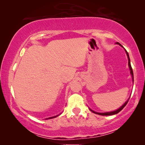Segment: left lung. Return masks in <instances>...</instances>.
I'll list each match as a JSON object with an SVG mask.
<instances>
[{
    "instance_id": "8db88e82",
    "label": "left lung",
    "mask_w": 145,
    "mask_h": 145,
    "mask_svg": "<svg viewBox=\"0 0 145 145\" xmlns=\"http://www.w3.org/2000/svg\"><path fill=\"white\" fill-rule=\"evenodd\" d=\"M116 43V44H118V45H120L121 47H122L123 48H124V47H123L122 45H121L120 43L117 42V43ZM125 49V52H126V54H127V58H128V65H129V70H130V74H131V78H132V81H133V82H134L133 72V69H132V67H131V62H130V59H129V54H128L127 51L125 50V49ZM129 98H130V97H129ZM129 100V98H128L126 102H125L124 104H123L122 106L120 107V108H119L118 109H117V110H114V111H112V112H96V111H95V110H93L92 109H91L90 108H89V109H90V110L91 111V112H92L93 113H94V114H96L100 115V116H112V115H115V114H118V113L120 112V111H121V110H123V109L124 107L126 106L127 104V102H128Z\"/></svg>"
}]
</instances>
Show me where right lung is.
<instances>
[{"label":"right lung","instance_id":"1","mask_svg":"<svg viewBox=\"0 0 145 145\" xmlns=\"http://www.w3.org/2000/svg\"><path fill=\"white\" fill-rule=\"evenodd\" d=\"M61 113H62V112H60V113H59V114H57V115H55V116H52V117H49V118H45V120H49V119H53V118H57V116H60V115L61 114Z\"/></svg>","mask_w":145,"mask_h":145}]
</instances>
